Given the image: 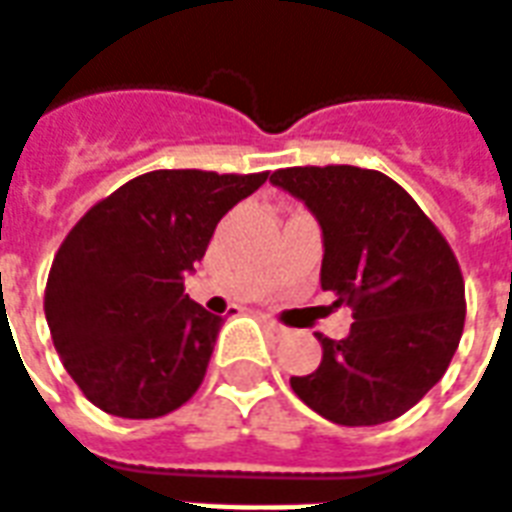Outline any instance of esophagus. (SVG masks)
<instances>
[{"label": "esophagus", "instance_id": "34e87169", "mask_svg": "<svg viewBox=\"0 0 512 512\" xmlns=\"http://www.w3.org/2000/svg\"><path fill=\"white\" fill-rule=\"evenodd\" d=\"M263 326H266L268 332H274V334L285 332V326H279V323L274 321V318H268V315H263Z\"/></svg>", "mask_w": 512, "mask_h": 512}]
</instances>
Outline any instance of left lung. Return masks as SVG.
Segmentation results:
<instances>
[{
  "mask_svg": "<svg viewBox=\"0 0 512 512\" xmlns=\"http://www.w3.org/2000/svg\"><path fill=\"white\" fill-rule=\"evenodd\" d=\"M323 233L321 288L354 310L345 340L315 334L323 359L293 392L337 425H381L417 406L461 343L466 299L450 244L403 186L376 169H277Z\"/></svg>",
  "mask_w": 512,
  "mask_h": 512,
  "instance_id": "8db88e82",
  "label": "left lung"
}]
</instances>
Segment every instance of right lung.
<instances>
[{
    "label": "right lung",
    "mask_w": 512,
    "mask_h": 512,
    "mask_svg": "<svg viewBox=\"0 0 512 512\" xmlns=\"http://www.w3.org/2000/svg\"><path fill=\"white\" fill-rule=\"evenodd\" d=\"M268 172L156 169L93 205L65 235L46 282L62 365L106 414L156 419L200 389L222 318L183 293L233 205Z\"/></svg>",
    "instance_id": "add662e5"
}]
</instances>
